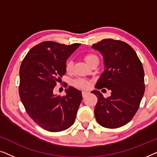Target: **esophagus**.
I'll list each match as a JSON object with an SVG mask.
<instances>
[{"mask_svg": "<svg viewBox=\"0 0 157 157\" xmlns=\"http://www.w3.org/2000/svg\"><path fill=\"white\" fill-rule=\"evenodd\" d=\"M88 94V92L87 91H82V96H83V97H85L86 96V94Z\"/></svg>", "mask_w": 157, "mask_h": 157, "instance_id": "34e87169", "label": "esophagus"}]
</instances>
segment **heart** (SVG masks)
I'll return each mask as SVG.
<instances>
[{"mask_svg":"<svg viewBox=\"0 0 157 157\" xmlns=\"http://www.w3.org/2000/svg\"><path fill=\"white\" fill-rule=\"evenodd\" d=\"M84 60L87 63L88 65L90 66L94 61H96V60H98V59L97 56L94 54V53H88V54L85 55ZM65 68H66V72L70 73L71 71L73 68V62L71 61H70V60H68V61H66V65H65ZM72 83L74 86L82 88V89H86V88L89 87L90 85V82L89 81L86 80V79H82V78L76 79V80L73 81Z\"/></svg>","mask_w":157,"mask_h":157,"instance_id":"b5f03b06","label":"heart"}]
</instances>
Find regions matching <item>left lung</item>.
<instances>
[{
	"label": "left lung",
	"instance_id": "1",
	"mask_svg": "<svg viewBox=\"0 0 157 157\" xmlns=\"http://www.w3.org/2000/svg\"><path fill=\"white\" fill-rule=\"evenodd\" d=\"M91 47L104 58V71L96 88L111 91L106 98L100 91L91 92L98 98L94 109L96 119L105 128L121 127L134 117L144 94L142 63L134 49L121 40L104 39Z\"/></svg>",
	"mask_w": 157,
	"mask_h": 157
}]
</instances>
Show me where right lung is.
Returning a JSON list of instances; mask_svg holds the SVG:
<instances>
[{"label": "right lung", "mask_w": 157, "mask_h": 157, "mask_svg": "<svg viewBox=\"0 0 157 157\" xmlns=\"http://www.w3.org/2000/svg\"><path fill=\"white\" fill-rule=\"evenodd\" d=\"M80 46L42 42L33 47L21 63V102L29 117L48 132L66 130L75 121L81 91L70 86L66 89L65 96H60L53 94V89L66 74V60Z\"/></svg>", "instance_id": "obj_1"}]
</instances>
